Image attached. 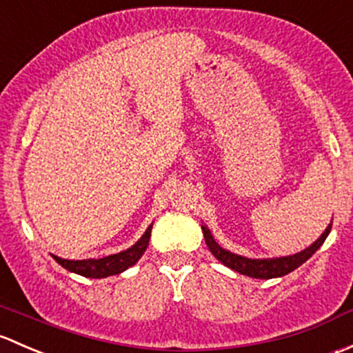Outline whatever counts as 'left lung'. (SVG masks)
I'll return each mask as SVG.
<instances>
[{
	"instance_id": "1",
	"label": "left lung",
	"mask_w": 353,
	"mask_h": 353,
	"mask_svg": "<svg viewBox=\"0 0 353 353\" xmlns=\"http://www.w3.org/2000/svg\"><path fill=\"white\" fill-rule=\"evenodd\" d=\"M330 231H332V223L328 224V228H326L325 232H323V234L319 236L311 246H307V248L303 250V252L296 253V255L255 260V258H246L224 250L223 246L217 245L214 236L210 234L209 228H207L205 224H202L203 238H205V243L207 246H209L210 253H212L221 263L230 267L231 270L238 272V274L241 275H248V277H253V279H275V277H282V275L290 274V272L296 270L297 267H301L304 261L310 260V258L318 252L319 246L325 243L326 236L330 234Z\"/></svg>"
}]
</instances>
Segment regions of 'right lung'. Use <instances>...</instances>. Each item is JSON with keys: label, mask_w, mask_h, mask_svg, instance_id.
Wrapping results in <instances>:
<instances>
[{"label": "right lung", "mask_w": 353, "mask_h": 353, "mask_svg": "<svg viewBox=\"0 0 353 353\" xmlns=\"http://www.w3.org/2000/svg\"><path fill=\"white\" fill-rule=\"evenodd\" d=\"M151 230H152V224L148 228L146 232L141 236V239L136 243V245L127 248L125 252L115 253V255L98 258V260H95V258H90V260H66V258H61L56 255H52V258L61 265V267H64L66 270L72 272V274H78V275H83V277H90V279L110 277V275L122 274L123 270H127V268L137 263V260L144 255L148 245H150Z\"/></svg>", "instance_id": "right-lung-1"}]
</instances>
